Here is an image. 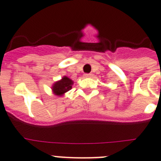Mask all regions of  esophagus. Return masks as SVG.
Here are the masks:
<instances>
[{"instance_id":"obj_1","label":"esophagus","mask_w":161,"mask_h":161,"mask_svg":"<svg viewBox=\"0 0 161 161\" xmlns=\"http://www.w3.org/2000/svg\"><path fill=\"white\" fill-rule=\"evenodd\" d=\"M84 76H85L86 78H91L92 77V74H85Z\"/></svg>"}]
</instances>
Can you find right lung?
Instances as JSON below:
<instances>
[{
  "mask_svg": "<svg viewBox=\"0 0 161 161\" xmlns=\"http://www.w3.org/2000/svg\"><path fill=\"white\" fill-rule=\"evenodd\" d=\"M73 84V80H71L70 78L66 77V76H63L60 80L57 81L52 85V92L58 96H63L65 93L71 90Z\"/></svg>",
  "mask_w": 161,
  "mask_h": 161,
  "instance_id": "obj_1",
  "label": "right lung"
}]
</instances>
